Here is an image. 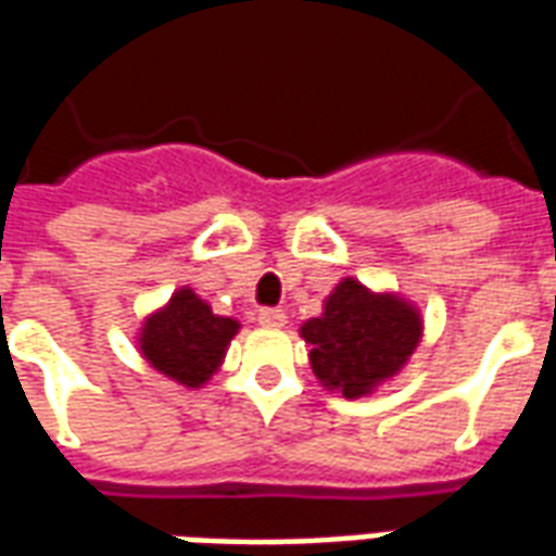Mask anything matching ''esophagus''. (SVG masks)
Returning <instances> with one entry per match:
<instances>
[{"instance_id": "1", "label": "esophagus", "mask_w": 556, "mask_h": 556, "mask_svg": "<svg viewBox=\"0 0 556 556\" xmlns=\"http://www.w3.org/2000/svg\"><path fill=\"white\" fill-rule=\"evenodd\" d=\"M262 326H286V312L282 308H260Z\"/></svg>"}]
</instances>
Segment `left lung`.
I'll use <instances>...</instances> for the list:
<instances>
[{
	"label": "left lung",
	"instance_id": "obj_1",
	"mask_svg": "<svg viewBox=\"0 0 556 556\" xmlns=\"http://www.w3.org/2000/svg\"><path fill=\"white\" fill-rule=\"evenodd\" d=\"M419 329V315L400 296H379L344 279L326 296L324 315L303 324V338L312 344L308 358L317 379L355 400L408 362Z\"/></svg>",
	"mask_w": 556,
	"mask_h": 556
}]
</instances>
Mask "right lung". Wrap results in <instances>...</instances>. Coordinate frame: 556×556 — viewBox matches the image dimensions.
<instances>
[{
  "mask_svg": "<svg viewBox=\"0 0 556 556\" xmlns=\"http://www.w3.org/2000/svg\"><path fill=\"white\" fill-rule=\"evenodd\" d=\"M239 324L212 315L201 296L184 288L142 329V355L156 370L180 384L198 388L218 370L222 355Z\"/></svg>",
  "mask_w": 556,
  "mask_h": 556,
  "instance_id": "obj_1",
  "label": "right lung"
}]
</instances>
